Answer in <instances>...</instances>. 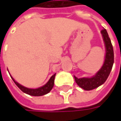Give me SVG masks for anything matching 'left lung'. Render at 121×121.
<instances>
[{
	"mask_svg": "<svg viewBox=\"0 0 121 121\" xmlns=\"http://www.w3.org/2000/svg\"><path fill=\"white\" fill-rule=\"evenodd\" d=\"M106 47V56L102 67L95 74V76L90 78H80L75 77V80L80 87L85 90H91L102 85L109 75L114 63V51L108 34L106 29L101 31Z\"/></svg>",
	"mask_w": 121,
	"mask_h": 121,
	"instance_id": "left-lung-1",
	"label": "left lung"
}]
</instances>
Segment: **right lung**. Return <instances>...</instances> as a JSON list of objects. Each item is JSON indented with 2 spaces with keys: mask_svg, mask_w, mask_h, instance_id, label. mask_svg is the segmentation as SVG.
<instances>
[{
  "mask_svg": "<svg viewBox=\"0 0 121 121\" xmlns=\"http://www.w3.org/2000/svg\"><path fill=\"white\" fill-rule=\"evenodd\" d=\"M56 75V73L54 74L52 77H50V79H49V81L47 82L46 84H45L44 86L40 87L39 88L37 89H30V88H27L24 86H21L19 83H18L17 82L14 80V79L11 77L12 79L15 82V83L16 84V86L21 90L23 92L26 93L27 94H29L30 95H34V96H40V95H43L49 93L50 90L52 89L54 83V77Z\"/></svg>",
  "mask_w": 121,
  "mask_h": 121,
  "instance_id": "obj_1",
  "label": "right lung"
}]
</instances>
